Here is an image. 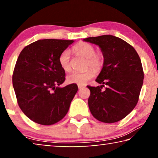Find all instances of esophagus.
Returning a JSON list of instances; mask_svg holds the SVG:
<instances>
[{
  "instance_id": "34e87169",
  "label": "esophagus",
  "mask_w": 158,
  "mask_h": 158,
  "mask_svg": "<svg viewBox=\"0 0 158 158\" xmlns=\"http://www.w3.org/2000/svg\"><path fill=\"white\" fill-rule=\"evenodd\" d=\"M83 85H78V89H81V88H83Z\"/></svg>"
}]
</instances>
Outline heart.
Here are the masks:
<instances>
[{
	"label": "heart",
	"instance_id": "1",
	"mask_svg": "<svg viewBox=\"0 0 158 158\" xmlns=\"http://www.w3.org/2000/svg\"><path fill=\"white\" fill-rule=\"evenodd\" d=\"M73 52L76 55L86 58L85 68H91L95 70H99L104 64L105 57L101 52H96L94 45L88 42H81L73 47ZM58 61L61 68L65 72L71 70L70 55L68 50L62 52L58 58ZM88 69L84 73L73 72L66 77L67 83L77 85H85L88 81L92 79L95 75L94 70Z\"/></svg>",
	"mask_w": 158,
	"mask_h": 158
}]
</instances>
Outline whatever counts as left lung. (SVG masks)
<instances>
[{
	"label": "left lung",
	"instance_id": "left-lung-1",
	"mask_svg": "<svg viewBox=\"0 0 158 158\" xmlns=\"http://www.w3.org/2000/svg\"><path fill=\"white\" fill-rule=\"evenodd\" d=\"M83 41L98 45L105 57L96 80L101 85L87 86L90 90V113L100 122H118L135 109L139 100L144 79L141 60L132 46L116 36L102 35Z\"/></svg>",
	"mask_w": 158,
	"mask_h": 158
}]
</instances>
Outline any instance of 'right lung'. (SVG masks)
I'll use <instances>...</instances> for the list:
<instances>
[{"label":"right lung","instance_id":"right-lung-1","mask_svg":"<svg viewBox=\"0 0 158 158\" xmlns=\"http://www.w3.org/2000/svg\"><path fill=\"white\" fill-rule=\"evenodd\" d=\"M73 42L38 40L25 47L17 59L12 77L17 102L37 124L52 125L62 119L77 91L76 84L59 86L65 81V72L58 58Z\"/></svg>","mask_w":158,"mask_h":158}]
</instances>
